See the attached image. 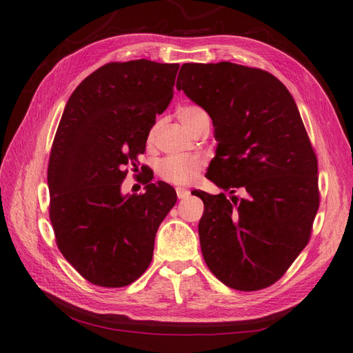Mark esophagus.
Returning <instances> with one entry per match:
<instances>
[{"label": "esophagus", "mask_w": 353, "mask_h": 353, "mask_svg": "<svg viewBox=\"0 0 353 353\" xmlns=\"http://www.w3.org/2000/svg\"><path fill=\"white\" fill-rule=\"evenodd\" d=\"M176 192H177V197L179 199H186V197L190 196V191L185 190V188H177Z\"/></svg>", "instance_id": "obj_1"}]
</instances>
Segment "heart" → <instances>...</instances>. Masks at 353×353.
Returning <instances> with one entry per match:
<instances>
[{
  "mask_svg": "<svg viewBox=\"0 0 353 353\" xmlns=\"http://www.w3.org/2000/svg\"><path fill=\"white\" fill-rule=\"evenodd\" d=\"M177 118L194 134L211 124L208 112L203 108L194 106V104L179 108ZM154 134L156 130L153 129L148 134V144L154 142ZM203 168L205 159L201 156H168L157 163V174L165 182L183 186L196 181Z\"/></svg>",
  "mask_w": 353,
  "mask_h": 353,
  "instance_id": "b5f03b06",
  "label": "heart"
}]
</instances>
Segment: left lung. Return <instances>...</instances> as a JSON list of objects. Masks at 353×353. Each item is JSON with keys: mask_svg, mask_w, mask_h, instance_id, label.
Listing matches in <instances>:
<instances>
[{"mask_svg": "<svg viewBox=\"0 0 353 353\" xmlns=\"http://www.w3.org/2000/svg\"><path fill=\"white\" fill-rule=\"evenodd\" d=\"M177 89L208 112L219 141L206 177L224 192L192 191L205 205L206 265L234 290L267 288L310 243L320 205L317 156L296 103L273 74L230 62L182 65Z\"/></svg>", "mask_w": 353, "mask_h": 353, "instance_id": "left-lung-1", "label": "left lung"}]
</instances>
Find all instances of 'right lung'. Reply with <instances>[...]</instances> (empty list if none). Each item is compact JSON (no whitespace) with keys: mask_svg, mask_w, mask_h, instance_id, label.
Wrapping results in <instances>:
<instances>
[{"mask_svg":"<svg viewBox=\"0 0 353 353\" xmlns=\"http://www.w3.org/2000/svg\"><path fill=\"white\" fill-rule=\"evenodd\" d=\"M179 63L109 62L76 88L48 161L50 221L65 259L88 282L127 287L153 258L154 236L176 205L171 185L142 177L145 192L121 196L150 129L174 94ZM145 165H142L141 170Z\"/></svg>","mask_w":353,"mask_h":353,"instance_id":"add662e5","label":"right lung"}]
</instances>
